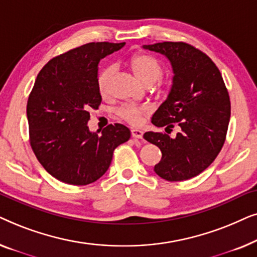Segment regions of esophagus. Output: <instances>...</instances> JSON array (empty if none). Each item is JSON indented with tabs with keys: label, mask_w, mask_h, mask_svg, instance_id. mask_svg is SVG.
Returning a JSON list of instances; mask_svg holds the SVG:
<instances>
[{
	"label": "esophagus",
	"mask_w": 257,
	"mask_h": 257,
	"mask_svg": "<svg viewBox=\"0 0 257 257\" xmlns=\"http://www.w3.org/2000/svg\"><path fill=\"white\" fill-rule=\"evenodd\" d=\"M131 135L133 138H137V139H142L143 138V131H140L138 128H132L131 130Z\"/></svg>",
	"instance_id": "esophagus-1"
}]
</instances>
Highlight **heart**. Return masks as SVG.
Listing matches in <instances>:
<instances>
[{
  "mask_svg": "<svg viewBox=\"0 0 257 257\" xmlns=\"http://www.w3.org/2000/svg\"><path fill=\"white\" fill-rule=\"evenodd\" d=\"M131 69L135 75L145 83L146 85L156 83L160 77L163 76V68L157 58L153 56L146 54L135 55L130 61ZM115 66L107 65L101 70L98 75L97 85L98 90L101 94H106L110 87V82L112 76L114 75ZM151 107L149 105H136V104H125L117 110V114L124 120L131 122V124H139L142 121V117L144 114L150 113Z\"/></svg>",
  "mask_w": 257,
  "mask_h": 257,
  "instance_id": "heart-1",
  "label": "heart"
}]
</instances>
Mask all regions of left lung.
Segmentation results:
<instances>
[{"mask_svg": "<svg viewBox=\"0 0 257 257\" xmlns=\"http://www.w3.org/2000/svg\"><path fill=\"white\" fill-rule=\"evenodd\" d=\"M171 63L173 77L166 100L152 117L157 127H180L175 138L146 132L144 138L163 153L154 172L167 181L194 178L222 149L230 118V101L222 76L206 54L182 42L143 45Z\"/></svg>", "mask_w": 257, "mask_h": 257, "instance_id": "1", "label": "left lung"}]
</instances>
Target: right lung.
Returning a JSON list of instances; mask_svg holds the SVG:
<instances>
[{
	"label": "right lung",
	"mask_w": 257,
	"mask_h": 257,
	"mask_svg": "<svg viewBox=\"0 0 257 257\" xmlns=\"http://www.w3.org/2000/svg\"><path fill=\"white\" fill-rule=\"evenodd\" d=\"M125 43H87L49 61L38 73L27 105L30 144L45 171L69 185L92 184L110 167L113 151L131 132L121 124L101 133L87 126L98 108L99 62Z\"/></svg>",
	"instance_id": "add662e5"
}]
</instances>
